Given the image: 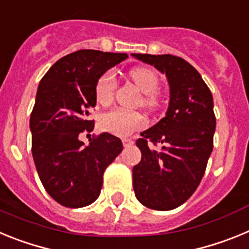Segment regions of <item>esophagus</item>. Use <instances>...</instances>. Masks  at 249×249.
Returning a JSON list of instances; mask_svg holds the SVG:
<instances>
[{
  "label": "esophagus",
  "mask_w": 249,
  "mask_h": 249,
  "mask_svg": "<svg viewBox=\"0 0 249 249\" xmlns=\"http://www.w3.org/2000/svg\"><path fill=\"white\" fill-rule=\"evenodd\" d=\"M122 143L124 147H128V146H132V144L135 143V142H133L132 140H129V138H123Z\"/></svg>",
  "instance_id": "34e87169"
}]
</instances>
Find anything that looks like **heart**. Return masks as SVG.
<instances>
[{
    "label": "heart",
    "instance_id": "1",
    "mask_svg": "<svg viewBox=\"0 0 249 249\" xmlns=\"http://www.w3.org/2000/svg\"><path fill=\"white\" fill-rule=\"evenodd\" d=\"M132 81L142 92V105L148 108H156L160 105V94L158 91L160 77L151 67H136L129 72ZM117 89V80L114 72L108 71L98 78L94 89V96L100 105L107 106L113 101ZM147 126V118L136 111L116 108L107 112L101 118V127L112 135L126 137L133 132Z\"/></svg>",
    "mask_w": 249,
    "mask_h": 249
}]
</instances>
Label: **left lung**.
<instances>
[{
  "instance_id": "8db88e82",
  "label": "left lung",
  "mask_w": 249,
  "mask_h": 249,
  "mask_svg": "<svg viewBox=\"0 0 249 249\" xmlns=\"http://www.w3.org/2000/svg\"><path fill=\"white\" fill-rule=\"evenodd\" d=\"M166 73L169 106L136 144L142 158L133 167V190L143 206L175 210L195 193L213 149L215 116L208 86L192 65L172 54L132 53ZM160 144V149L155 147Z\"/></svg>"
}]
</instances>
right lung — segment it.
Segmentation results:
<instances>
[{"mask_svg":"<svg viewBox=\"0 0 249 249\" xmlns=\"http://www.w3.org/2000/svg\"><path fill=\"white\" fill-rule=\"evenodd\" d=\"M127 53L80 50L59 58L39 82L31 113L32 156L46 192L62 206L81 208L93 203L102 188L103 173L122 152L111 133L80 141L91 132L98 78L127 58Z\"/></svg>","mask_w":249,"mask_h":249,"instance_id":"add662e5","label":"right lung"}]
</instances>
